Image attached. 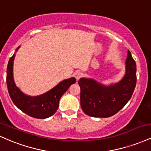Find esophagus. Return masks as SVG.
I'll list each match as a JSON object with an SVG mask.
<instances>
[{
	"instance_id": "34e87169",
	"label": "esophagus",
	"mask_w": 151,
	"mask_h": 151,
	"mask_svg": "<svg viewBox=\"0 0 151 151\" xmlns=\"http://www.w3.org/2000/svg\"><path fill=\"white\" fill-rule=\"evenodd\" d=\"M81 77H82V73L81 72H77L74 73V77L76 78L77 80H79Z\"/></svg>"
}]
</instances>
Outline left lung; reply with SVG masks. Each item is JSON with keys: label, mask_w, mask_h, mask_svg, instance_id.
I'll use <instances>...</instances> for the list:
<instances>
[{"label": "left lung", "mask_w": 151, "mask_h": 151, "mask_svg": "<svg viewBox=\"0 0 151 151\" xmlns=\"http://www.w3.org/2000/svg\"><path fill=\"white\" fill-rule=\"evenodd\" d=\"M126 72L118 83L105 86L93 79L81 78V108L93 117H109L119 112L129 101L137 83V65L128 50Z\"/></svg>", "instance_id": "left-lung-1"}]
</instances>
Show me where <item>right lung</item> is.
Returning a JSON list of instances; mask_svg holds the SVG:
<instances>
[{
  "mask_svg": "<svg viewBox=\"0 0 151 151\" xmlns=\"http://www.w3.org/2000/svg\"><path fill=\"white\" fill-rule=\"evenodd\" d=\"M19 46L16 49V51ZM15 54L10 58L7 68V86L12 102L19 110L31 117L46 119L57 111L62 96L76 82L74 77L62 81L46 93L37 96H27L16 86L13 78V63Z\"/></svg>",
  "mask_w": 151,
  "mask_h": 151,
  "instance_id": "obj_1",
  "label": "right lung"
}]
</instances>
